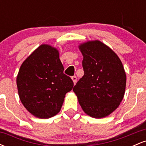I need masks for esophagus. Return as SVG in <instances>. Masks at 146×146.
Here are the masks:
<instances>
[{"label":"esophagus","instance_id":"esophagus-1","mask_svg":"<svg viewBox=\"0 0 146 146\" xmlns=\"http://www.w3.org/2000/svg\"><path fill=\"white\" fill-rule=\"evenodd\" d=\"M71 79H72V80L73 81V83H74V84H75V83H76V82H77V77L75 76V75H74V76H72Z\"/></svg>","mask_w":146,"mask_h":146}]
</instances>
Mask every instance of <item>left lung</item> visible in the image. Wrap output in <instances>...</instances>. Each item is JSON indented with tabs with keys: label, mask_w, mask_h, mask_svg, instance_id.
Instances as JSON below:
<instances>
[{
	"label": "left lung",
	"mask_w": 146,
	"mask_h": 146,
	"mask_svg": "<svg viewBox=\"0 0 146 146\" xmlns=\"http://www.w3.org/2000/svg\"><path fill=\"white\" fill-rule=\"evenodd\" d=\"M80 49L84 75L73 90L87 115L105 117L123 100L126 84L123 64L116 53L100 41L87 42Z\"/></svg>",
	"instance_id": "8db88e82"
}]
</instances>
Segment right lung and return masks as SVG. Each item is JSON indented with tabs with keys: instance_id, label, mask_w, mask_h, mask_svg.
<instances>
[{
	"instance_id": "obj_1",
	"label": "right lung",
	"mask_w": 146,
	"mask_h": 146,
	"mask_svg": "<svg viewBox=\"0 0 146 146\" xmlns=\"http://www.w3.org/2000/svg\"><path fill=\"white\" fill-rule=\"evenodd\" d=\"M21 101L35 117L48 119L60 112L73 82L64 73L56 48L42 44L22 64L16 79Z\"/></svg>"
}]
</instances>
